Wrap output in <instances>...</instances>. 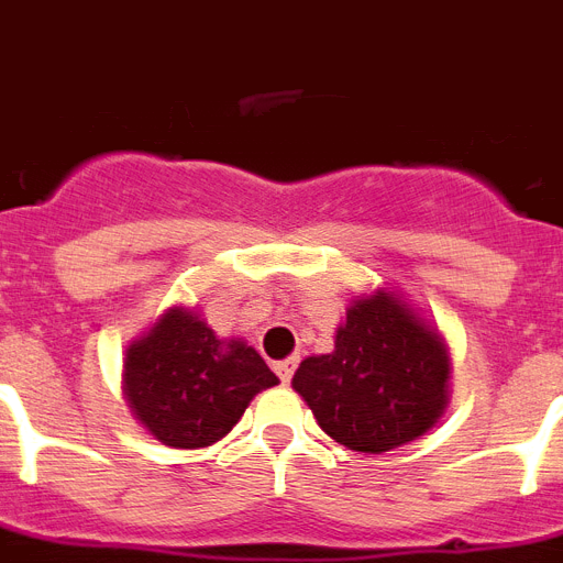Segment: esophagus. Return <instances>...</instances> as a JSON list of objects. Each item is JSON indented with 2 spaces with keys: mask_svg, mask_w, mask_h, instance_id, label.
I'll use <instances>...</instances> for the list:
<instances>
[{
  "mask_svg": "<svg viewBox=\"0 0 563 563\" xmlns=\"http://www.w3.org/2000/svg\"><path fill=\"white\" fill-rule=\"evenodd\" d=\"M295 368H297L295 356H288V360H280V363H275V374L280 376L283 383H288V379L295 376Z\"/></svg>",
  "mask_w": 563,
  "mask_h": 563,
  "instance_id": "esophagus-1",
  "label": "esophagus"
}]
</instances>
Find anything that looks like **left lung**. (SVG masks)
<instances>
[{
    "label": "left lung",
    "mask_w": 563,
    "mask_h": 563,
    "mask_svg": "<svg viewBox=\"0 0 563 563\" xmlns=\"http://www.w3.org/2000/svg\"><path fill=\"white\" fill-rule=\"evenodd\" d=\"M451 351L442 331L390 288L345 309L334 351L306 356L291 388L334 442L388 453L424 437L451 399Z\"/></svg>",
    "instance_id": "left-lung-1"
}]
</instances>
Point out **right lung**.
Returning <instances> with one entry per match:
<instances>
[{
  "instance_id": "1",
  "label": "right lung",
  "mask_w": 563,
  "mask_h": 563,
  "mask_svg": "<svg viewBox=\"0 0 563 563\" xmlns=\"http://www.w3.org/2000/svg\"><path fill=\"white\" fill-rule=\"evenodd\" d=\"M280 379L241 336H218L195 309H166L124 351V399L166 448H209Z\"/></svg>"
}]
</instances>
